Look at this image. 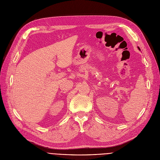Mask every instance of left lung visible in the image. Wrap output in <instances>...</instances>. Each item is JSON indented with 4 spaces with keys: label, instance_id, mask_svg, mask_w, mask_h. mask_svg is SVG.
I'll return each mask as SVG.
<instances>
[{
    "label": "left lung",
    "instance_id": "left-lung-1",
    "mask_svg": "<svg viewBox=\"0 0 160 160\" xmlns=\"http://www.w3.org/2000/svg\"><path fill=\"white\" fill-rule=\"evenodd\" d=\"M137 48H138V50H141V49H140V48H139V47H137Z\"/></svg>",
    "mask_w": 160,
    "mask_h": 160
}]
</instances>
